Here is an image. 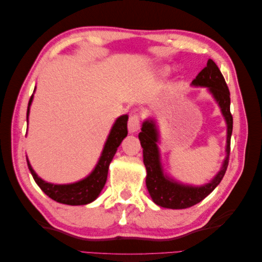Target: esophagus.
Returning a JSON list of instances; mask_svg holds the SVG:
<instances>
[{
    "instance_id": "34e87169",
    "label": "esophagus",
    "mask_w": 262,
    "mask_h": 262,
    "mask_svg": "<svg viewBox=\"0 0 262 262\" xmlns=\"http://www.w3.org/2000/svg\"><path fill=\"white\" fill-rule=\"evenodd\" d=\"M140 118L138 115H133L129 118V121H128V129L130 133L133 132H137L140 129Z\"/></svg>"
}]
</instances>
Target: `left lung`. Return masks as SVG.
Wrapping results in <instances>:
<instances>
[{"label":"left lung","instance_id":"1","mask_svg":"<svg viewBox=\"0 0 262 262\" xmlns=\"http://www.w3.org/2000/svg\"><path fill=\"white\" fill-rule=\"evenodd\" d=\"M194 86L208 87L215 98L227 124L226 157L221 170L209 184L200 187L182 185L164 175L158 150V133L153 120H146L142 124L139 139L143 147V162L146 167V187L152 200L160 207L167 209H186L202 201L209 195L223 179L229 161L231 137L233 131V116L231 114V97L227 84L215 62L209 59L207 67L192 81Z\"/></svg>","mask_w":262,"mask_h":262}]
</instances>
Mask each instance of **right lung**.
Masks as SVG:
<instances>
[{
    "mask_svg": "<svg viewBox=\"0 0 262 262\" xmlns=\"http://www.w3.org/2000/svg\"><path fill=\"white\" fill-rule=\"evenodd\" d=\"M33 97L34 95H31L28 102L27 121ZM128 116L123 115L117 119L112 131L109 133L96 167H95L90 176H87L83 180L74 182V184L54 185L42 180L40 177H38L35 170L31 168L28 158L26 157L28 168L39 188L49 198H51L52 200L59 203L69 205H83L93 202L99 195L106 184L109 165L113 161L118 146L121 144L122 140L128 134Z\"/></svg>",
    "mask_w": 262,
    "mask_h": 262,
    "instance_id": "right-lung-1",
    "label": "right lung"
}]
</instances>
